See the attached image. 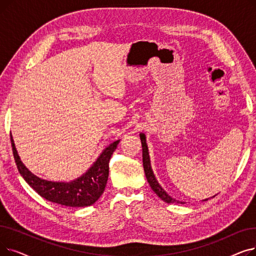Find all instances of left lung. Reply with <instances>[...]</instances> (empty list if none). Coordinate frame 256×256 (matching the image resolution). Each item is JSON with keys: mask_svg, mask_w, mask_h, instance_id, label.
<instances>
[{"mask_svg": "<svg viewBox=\"0 0 256 256\" xmlns=\"http://www.w3.org/2000/svg\"><path fill=\"white\" fill-rule=\"evenodd\" d=\"M140 139H141V143H142V156H143V168H144V172L145 176L147 178V182L150 184L152 191L160 198L163 201L167 204H184L182 201L176 200L172 198L171 196H169L167 194V192L163 189L160 184H158V182L156 180L154 171L152 169V165H150V152H148V147H147V143H146V136L145 134L141 132L140 134ZM216 196V195H214ZM212 196V197H214ZM208 199H204V201H206Z\"/></svg>", "mask_w": 256, "mask_h": 256, "instance_id": "8db88e82", "label": "left lung"}]
</instances>
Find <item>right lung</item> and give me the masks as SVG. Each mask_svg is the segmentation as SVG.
I'll return each instance as SVG.
<instances>
[{
    "instance_id": "1",
    "label": "right lung",
    "mask_w": 256,
    "mask_h": 256,
    "mask_svg": "<svg viewBox=\"0 0 256 256\" xmlns=\"http://www.w3.org/2000/svg\"><path fill=\"white\" fill-rule=\"evenodd\" d=\"M13 156L20 176L44 199L70 208H84L96 204L104 191L109 176V160L120 140L106 146L96 162L80 178L72 182H52L38 178L20 160L10 134Z\"/></svg>"
}]
</instances>
